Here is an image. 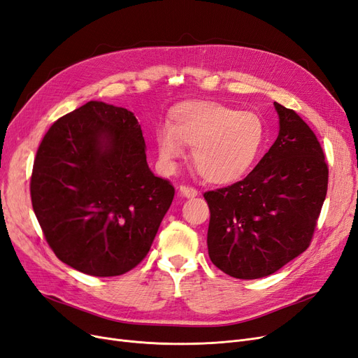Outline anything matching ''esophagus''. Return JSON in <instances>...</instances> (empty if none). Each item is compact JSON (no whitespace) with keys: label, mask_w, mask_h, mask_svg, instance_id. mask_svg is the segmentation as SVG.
<instances>
[{"label":"esophagus","mask_w":358,"mask_h":358,"mask_svg":"<svg viewBox=\"0 0 358 358\" xmlns=\"http://www.w3.org/2000/svg\"><path fill=\"white\" fill-rule=\"evenodd\" d=\"M179 192H180L183 196H187V199H194V196L199 195V191H196L195 188H192V187H185V185H182V187L179 188Z\"/></svg>","instance_id":"obj_1"}]
</instances>
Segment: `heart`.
Segmentation results:
<instances>
[{
    "label": "heart",
    "instance_id": "heart-1",
    "mask_svg": "<svg viewBox=\"0 0 358 358\" xmlns=\"http://www.w3.org/2000/svg\"><path fill=\"white\" fill-rule=\"evenodd\" d=\"M265 141L264 120L212 101L180 103L170 115L169 129L155 134L158 158L171 171L191 146V162L201 178L215 185L240 180L256 162Z\"/></svg>",
    "mask_w": 358,
    "mask_h": 358
}]
</instances>
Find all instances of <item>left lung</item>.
Segmentation results:
<instances>
[{"mask_svg":"<svg viewBox=\"0 0 358 358\" xmlns=\"http://www.w3.org/2000/svg\"><path fill=\"white\" fill-rule=\"evenodd\" d=\"M278 136L243 180L204 194L210 208L207 248L225 274H274L311 243L327 192L322 145L306 122L274 102Z\"/></svg>","mask_w":358,"mask_h":358,"instance_id":"obj_1","label":"left lung"}]
</instances>
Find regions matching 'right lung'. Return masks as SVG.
<instances>
[{
	"instance_id": "obj_1",
	"label": "right lung",
	"mask_w": 358,
	"mask_h": 358,
	"mask_svg": "<svg viewBox=\"0 0 358 358\" xmlns=\"http://www.w3.org/2000/svg\"><path fill=\"white\" fill-rule=\"evenodd\" d=\"M136 117L90 101L59 118L36 151L31 200L44 237L62 262L115 277L151 249L175 188L146 163Z\"/></svg>"
}]
</instances>
